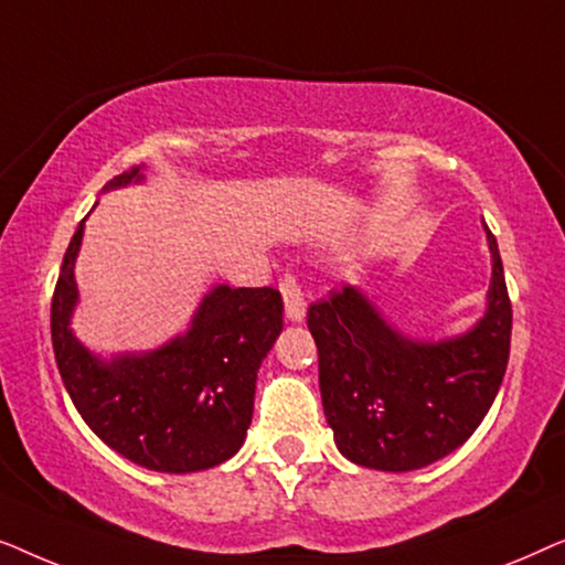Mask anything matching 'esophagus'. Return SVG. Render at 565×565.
Here are the masks:
<instances>
[{
  "mask_svg": "<svg viewBox=\"0 0 565 565\" xmlns=\"http://www.w3.org/2000/svg\"><path fill=\"white\" fill-rule=\"evenodd\" d=\"M280 292L285 300V313L290 321H303L306 316V296L300 290V282L296 275H282L280 277Z\"/></svg>",
  "mask_w": 565,
  "mask_h": 565,
  "instance_id": "obj_1",
  "label": "esophagus"
}]
</instances>
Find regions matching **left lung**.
I'll return each mask as SVG.
<instances>
[{
	"label": "left lung",
	"instance_id": "1",
	"mask_svg": "<svg viewBox=\"0 0 565 565\" xmlns=\"http://www.w3.org/2000/svg\"><path fill=\"white\" fill-rule=\"evenodd\" d=\"M489 311L452 342L401 337L352 285L308 308L319 347L323 414L344 458L375 470H416L466 443L504 381L512 342V300L497 238Z\"/></svg>",
	"mask_w": 565,
	"mask_h": 565
}]
</instances>
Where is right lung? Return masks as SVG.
<instances>
[{
  "label": "right lung",
  "instance_id": "right-lung-1",
  "mask_svg": "<svg viewBox=\"0 0 565 565\" xmlns=\"http://www.w3.org/2000/svg\"><path fill=\"white\" fill-rule=\"evenodd\" d=\"M138 172L141 167H130L107 188L138 180ZM82 231L79 223L51 300L53 354L76 412L136 466L192 473L228 460L252 424L257 370L282 331V296L275 288L218 285L188 334L146 358L105 365L68 331Z\"/></svg>",
  "mask_w": 565,
  "mask_h": 565
}]
</instances>
